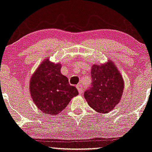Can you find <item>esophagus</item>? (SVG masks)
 Returning a JSON list of instances; mask_svg holds the SVG:
<instances>
[{
	"mask_svg": "<svg viewBox=\"0 0 152 152\" xmlns=\"http://www.w3.org/2000/svg\"><path fill=\"white\" fill-rule=\"evenodd\" d=\"M76 88H77L78 92H79V94H83V88L80 85H78L76 86Z\"/></svg>",
	"mask_w": 152,
	"mask_h": 152,
	"instance_id": "1",
	"label": "esophagus"
}]
</instances>
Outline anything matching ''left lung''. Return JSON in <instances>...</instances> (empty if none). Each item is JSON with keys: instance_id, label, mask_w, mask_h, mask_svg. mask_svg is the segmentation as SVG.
Returning <instances> with one entry per match:
<instances>
[{"instance_id": "8db88e82", "label": "left lung", "mask_w": 152, "mask_h": 152, "mask_svg": "<svg viewBox=\"0 0 152 152\" xmlns=\"http://www.w3.org/2000/svg\"><path fill=\"white\" fill-rule=\"evenodd\" d=\"M91 87L86 90L84 97L90 107L105 114L113 110L121 100L124 81L112 61L93 64L91 68Z\"/></svg>"}]
</instances>
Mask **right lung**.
<instances>
[{"mask_svg": "<svg viewBox=\"0 0 152 152\" xmlns=\"http://www.w3.org/2000/svg\"><path fill=\"white\" fill-rule=\"evenodd\" d=\"M61 64L48 59L39 65L30 80L31 96L36 107L48 115H57L78 95L76 87L61 74Z\"/></svg>", "mask_w": 152, "mask_h": 152, "instance_id": "1", "label": "right lung"}]
</instances>
